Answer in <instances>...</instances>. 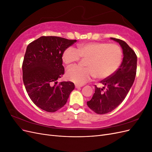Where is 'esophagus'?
<instances>
[{"label":"esophagus","mask_w":152,"mask_h":152,"mask_svg":"<svg viewBox=\"0 0 152 152\" xmlns=\"http://www.w3.org/2000/svg\"><path fill=\"white\" fill-rule=\"evenodd\" d=\"M75 86L76 88H79V87H82L83 86H82V85H79V84H75Z\"/></svg>","instance_id":"34e87169"}]
</instances>
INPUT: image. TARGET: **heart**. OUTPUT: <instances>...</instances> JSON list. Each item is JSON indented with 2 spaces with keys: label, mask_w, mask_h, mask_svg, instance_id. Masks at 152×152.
<instances>
[{
  "label": "heart",
  "mask_w": 152,
  "mask_h": 152,
  "mask_svg": "<svg viewBox=\"0 0 152 152\" xmlns=\"http://www.w3.org/2000/svg\"><path fill=\"white\" fill-rule=\"evenodd\" d=\"M80 57L87 58V67L69 68L66 77L77 84L82 85L94 76L98 79H104L112 75L121 65L122 52L117 44L92 42L78 44L77 49L67 48L62 54L63 61L67 65L78 61Z\"/></svg>",
  "instance_id": "1"
}]
</instances>
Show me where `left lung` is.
<instances>
[{"label": "left lung", "instance_id": "left-lung-1", "mask_svg": "<svg viewBox=\"0 0 152 152\" xmlns=\"http://www.w3.org/2000/svg\"><path fill=\"white\" fill-rule=\"evenodd\" d=\"M120 44L122 49L123 60L118 70L112 75L100 82L102 88L95 86L93 98L87 104L98 114L113 111L126 97L134 83L136 74L137 56L134 51L124 41L110 38Z\"/></svg>", "mask_w": 152, "mask_h": 152}]
</instances>
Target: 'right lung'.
<instances>
[{
    "label": "right lung",
    "instance_id": "add662e5",
    "mask_svg": "<svg viewBox=\"0 0 152 152\" xmlns=\"http://www.w3.org/2000/svg\"><path fill=\"white\" fill-rule=\"evenodd\" d=\"M77 40L42 36L28 45L22 65L23 80L30 98L40 108L54 112L65 105L75 89L72 82L57 80L64 74L62 54Z\"/></svg>",
    "mask_w": 152,
    "mask_h": 152
}]
</instances>
